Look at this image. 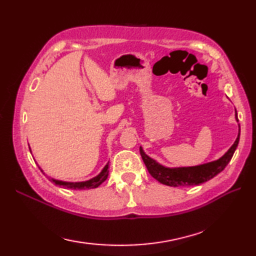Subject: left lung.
Returning a JSON list of instances; mask_svg holds the SVG:
<instances>
[{
    "instance_id": "8db88e82",
    "label": "left lung",
    "mask_w": 256,
    "mask_h": 256,
    "mask_svg": "<svg viewBox=\"0 0 256 256\" xmlns=\"http://www.w3.org/2000/svg\"><path fill=\"white\" fill-rule=\"evenodd\" d=\"M236 120H238L236 112ZM239 139H240V132L238 134V138H236V140L232 144V146L226 152V154L220 160L210 162V163H208V164L193 166V167L168 168V167L162 166L160 164L158 163L156 160L148 158V155L143 152L142 148H140V154L148 168V172H150V175L156 179L160 184L170 186H189L201 184L205 182H208V180L214 178L220 172L225 170V167L228 165L230 160H232L236 146H238Z\"/></svg>"
}]
</instances>
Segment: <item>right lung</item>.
Returning <instances> with one entry per match:
<instances>
[{
	"mask_svg": "<svg viewBox=\"0 0 256 256\" xmlns=\"http://www.w3.org/2000/svg\"><path fill=\"white\" fill-rule=\"evenodd\" d=\"M108 164L103 168V170L100 172L96 177L88 180V182H60V180H55L51 178H50V180H51V182L55 184L65 186V188H68V189H74V190L93 189V188H96V186H98L108 179Z\"/></svg>",
	"mask_w": 256,
	"mask_h": 256,
	"instance_id": "obj_1",
	"label": "right lung"
}]
</instances>
